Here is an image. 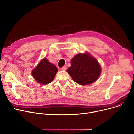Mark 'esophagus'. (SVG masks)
I'll list each match as a JSON object with an SVG mask.
<instances>
[{
    "label": "esophagus",
    "instance_id": "esophagus-1",
    "mask_svg": "<svg viewBox=\"0 0 134 134\" xmlns=\"http://www.w3.org/2000/svg\"><path fill=\"white\" fill-rule=\"evenodd\" d=\"M61 69L62 71H66V70L67 69V67L66 66H63Z\"/></svg>",
    "mask_w": 134,
    "mask_h": 134
}]
</instances>
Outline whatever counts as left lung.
I'll return each mask as SVG.
<instances>
[{"mask_svg":"<svg viewBox=\"0 0 134 134\" xmlns=\"http://www.w3.org/2000/svg\"><path fill=\"white\" fill-rule=\"evenodd\" d=\"M71 67L67 72L77 83L86 85L99 78L101 67L98 61L88 53L78 54L71 60Z\"/></svg>","mask_w":134,"mask_h":134,"instance_id":"8db88e82","label":"left lung"}]
</instances>
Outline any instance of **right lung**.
I'll return each instance as SVG.
<instances>
[{"label": "right lung", "instance_id": "1", "mask_svg": "<svg viewBox=\"0 0 134 134\" xmlns=\"http://www.w3.org/2000/svg\"><path fill=\"white\" fill-rule=\"evenodd\" d=\"M58 69L46 58L42 59L32 71V75L36 81L42 85L51 83L54 79Z\"/></svg>", "mask_w": 134, "mask_h": 134}]
</instances>
